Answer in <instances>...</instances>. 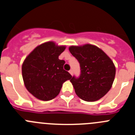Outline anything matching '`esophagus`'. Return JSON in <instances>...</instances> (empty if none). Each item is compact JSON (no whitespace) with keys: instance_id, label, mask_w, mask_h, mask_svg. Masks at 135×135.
Returning <instances> with one entry per match:
<instances>
[{"instance_id":"1","label":"esophagus","mask_w":135,"mask_h":135,"mask_svg":"<svg viewBox=\"0 0 135 135\" xmlns=\"http://www.w3.org/2000/svg\"><path fill=\"white\" fill-rule=\"evenodd\" d=\"M69 72H70V74L71 75H73V70H70V71H69Z\"/></svg>"}]
</instances>
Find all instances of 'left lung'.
Returning a JSON list of instances; mask_svg holds the SVG:
<instances>
[{"label": "left lung", "instance_id": "8db88e82", "mask_svg": "<svg viewBox=\"0 0 135 135\" xmlns=\"http://www.w3.org/2000/svg\"><path fill=\"white\" fill-rule=\"evenodd\" d=\"M70 53L78 61L79 77H71L76 95L86 101H95L103 97L112 87L115 68L111 59L97 46L85 45L71 46Z\"/></svg>", "mask_w": 135, "mask_h": 135}]
</instances>
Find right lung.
<instances>
[{
	"mask_svg": "<svg viewBox=\"0 0 135 135\" xmlns=\"http://www.w3.org/2000/svg\"><path fill=\"white\" fill-rule=\"evenodd\" d=\"M53 42L42 44L26 58L22 65V76L28 91L38 99L49 101L60 92L64 82L71 78L64 70L65 61L59 56L65 50Z\"/></svg>",
	"mask_w": 135,
	"mask_h": 135,
	"instance_id": "add662e5",
	"label": "right lung"
}]
</instances>
